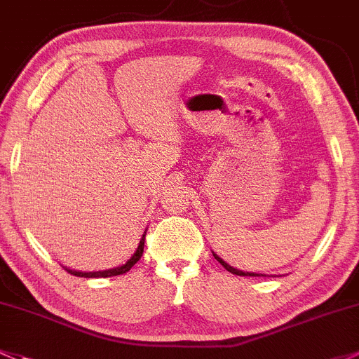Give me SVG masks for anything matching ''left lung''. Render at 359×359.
I'll list each match as a JSON object with an SVG mask.
<instances>
[{"label": "left lung", "instance_id": "obj_1", "mask_svg": "<svg viewBox=\"0 0 359 359\" xmlns=\"http://www.w3.org/2000/svg\"><path fill=\"white\" fill-rule=\"evenodd\" d=\"M213 256H215V259H218V262L222 263V265H224V269L227 270V271H230V273H233V275H239V277H258V273H249V271H241V270H237V269H233V266H230L229 263H225L224 259L220 258V256H217L213 252Z\"/></svg>", "mask_w": 359, "mask_h": 359}]
</instances>
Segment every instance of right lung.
<instances>
[{"instance_id":"obj_1","label":"right lung","mask_w":359,"mask_h":359,"mask_svg":"<svg viewBox=\"0 0 359 359\" xmlns=\"http://www.w3.org/2000/svg\"><path fill=\"white\" fill-rule=\"evenodd\" d=\"M144 237H146V233H144V236H142L141 243H139L137 251H135L134 255H132V258L129 259V262L126 263V265L116 266V269H111V270H104V271H74V270H69V269H65V270L69 271V273L75 275V277H84V278H94V277H113V275H122V273H127V271H129V270L132 269V266H134L135 263H137L139 259H141L142 251H144Z\"/></svg>"}]
</instances>
